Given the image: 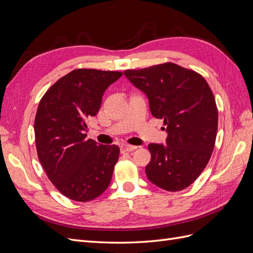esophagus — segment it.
Returning <instances> with one entry per match:
<instances>
[{
    "mask_svg": "<svg viewBox=\"0 0 253 253\" xmlns=\"http://www.w3.org/2000/svg\"><path fill=\"white\" fill-rule=\"evenodd\" d=\"M136 149H137L136 145H131V144H126V143H124V144L120 145V150L122 152H132Z\"/></svg>",
    "mask_w": 253,
    "mask_h": 253,
    "instance_id": "obj_1",
    "label": "esophagus"
}]
</instances>
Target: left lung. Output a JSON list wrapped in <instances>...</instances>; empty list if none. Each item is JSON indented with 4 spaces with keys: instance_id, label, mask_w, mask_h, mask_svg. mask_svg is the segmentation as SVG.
Here are the masks:
<instances>
[{
    "instance_id": "8db88e82",
    "label": "left lung",
    "mask_w": 253,
    "mask_h": 253,
    "mask_svg": "<svg viewBox=\"0 0 253 253\" xmlns=\"http://www.w3.org/2000/svg\"><path fill=\"white\" fill-rule=\"evenodd\" d=\"M125 75L147 95L152 115L164 119L168 132L167 145H148L149 180L171 192L188 188L209 163L215 144L218 112L209 84L202 75L171 62Z\"/></svg>"
}]
</instances>
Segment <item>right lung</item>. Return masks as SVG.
I'll return each instance as SVG.
<instances>
[{"instance_id":"obj_1","label":"right lung","mask_w":253,"mask_h":253,"mask_svg":"<svg viewBox=\"0 0 253 253\" xmlns=\"http://www.w3.org/2000/svg\"><path fill=\"white\" fill-rule=\"evenodd\" d=\"M121 76L78 68L52 84L38 106V158L53 186L70 200L93 201L110 185L119 147L87 139V121L99 112L105 89Z\"/></svg>"}]
</instances>
